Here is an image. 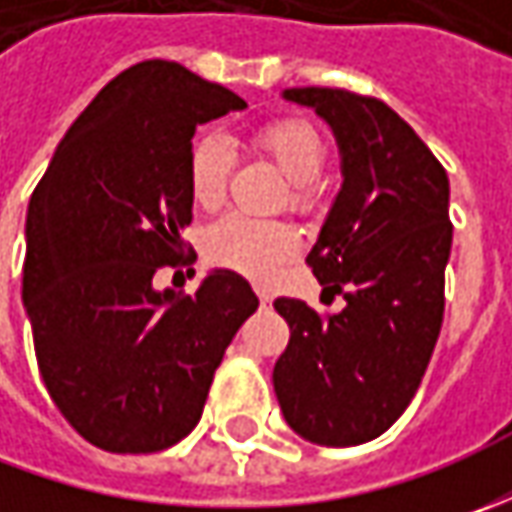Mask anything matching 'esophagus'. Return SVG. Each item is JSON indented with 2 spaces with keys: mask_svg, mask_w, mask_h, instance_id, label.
Masks as SVG:
<instances>
[{
  "mask_svg": "<svg viewBox=\"0 0 512 512\" xmlns=\"http://www.w3.org/2000/svg\"><path fill=\"white\" fill-rule=\"evenodd\" d=\"M256 293H259V302H262V307L270 305V293H267V290H256Z\"/></svg>",
  "mask_w": 512,
  "mask_h": 512,
  "instance_id": "1",
  "label": "esophagus"
}]
</instances>
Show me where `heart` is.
Returning <instances> with one entry per match:
<instances>
[{"mask_svg":"<svg viewBox=\"0 0 512 512\" xmlns=\"http://www.w3.org/2000/svg\"><path fill=\"white\" fill-rule=\"evenodd\" d=\"M253 148L267 156L290 179V202L307 207L313 187L327 165V145L322 133L307 119L282 116L265 122L253 133ZM233 170V148L225 136L205 133L196 139L187 159V187L202 210H216L225 202ZM299 230L282 219H253L230 213L207 230L205 253L210 262L267 282L279 265L299 250Z\"/></svg>","mask_w":512,"mask_h":512,"instance_id":"heart-1","label":"heart"}]
</instances>
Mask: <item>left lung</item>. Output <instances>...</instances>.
<instances>
[{
  "instance_id": "1",
  "label": "left lung",
  "mask_w": 512,
  "mask_h": 512,
  "mask_svg": "<svg viewBox=\"0 0 512 512\" xmlns=\"http://www.w3.org/2000/svg\"><path fill=\"white\" fill-rule=\"evenodd\" d=\"M327 119L344 182L307 265L342 313L299 299L273 307L290 327L273 367L287 424L307 442L353 447L382 436L413 402L444 319L453 225L442 162L382 99L290 88Z\"/></svg>"
}]
</instances>
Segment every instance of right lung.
<instances>
[{"instance_id": "1", "label": "right lung", "mask_w": 512, "mask_h": 512, "mask_svg": "<svg viewBox=\"0 0 512 512\" xmlns=\"http://www.w3.org/2000/svg\"><path fill=\"white\" fill-rule=\"evenodd\" d=\"M245 108L179 62L122 70L70 125L28 205L22 299L50 399L108 453H159L199 424L227 344L259 307L233 270L193 296L156 290L185 267L196 125Z\"/></svg>"}]
</instances>
